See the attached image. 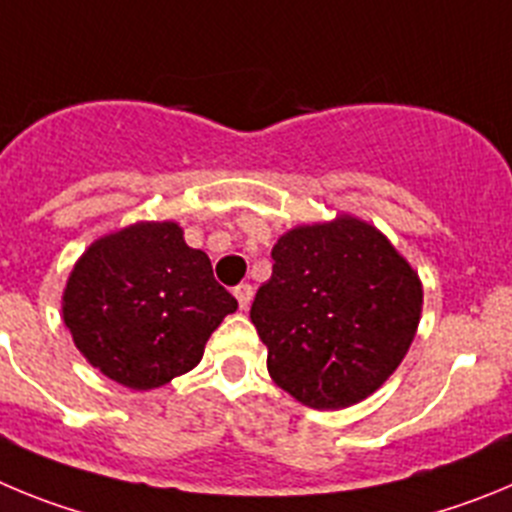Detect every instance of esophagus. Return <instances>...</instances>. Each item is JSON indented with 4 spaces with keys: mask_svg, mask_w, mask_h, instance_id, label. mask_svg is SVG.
Wrapping results in <instances>:
<instances>
[{
    "mask_svg": "<svg viewBox=\"0 0 512 512\" xmlns=\"http://www.w3.org/2000/svg\"><path fill=\"white\" fill-rule=\"evenodd\" d=\"M252 293H255V290H252L250 283H242V285H237V288H234V298H237L239 308L250 306V303H252Z\"/></svg>",
    "mask_w": 512,
    "mask_h": 512,
    "instance_id": "34e87169",
    "label": "esophagus"
}]
</instances>
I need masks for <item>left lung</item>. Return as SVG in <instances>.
<instances>
[{"label":"left lung","mask_w":512,"mask_h":512,"mask_svg":"<svg viewBox=\"0 0 512 512\" xmlns=\"http://www.w3.org/2000/svg\"><path fill=\"white\" fill-rule=\"evenodd\" d=\"M421 303V280L388 239L339 216L278 239L250 319L270 377L326 411L359 403L393 375L416 336Z\"/></svg>","instance_id":"1"}]
</instances>
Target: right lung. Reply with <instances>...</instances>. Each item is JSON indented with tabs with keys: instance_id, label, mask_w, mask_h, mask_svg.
Returning a JSON list of instances; mask_svg holds the SVG:
<instances>
[{
	"instance_id": "obj_1",
	"label": "right lung",
	"mask_w": 512,
	"mask_h": 512,
	"mask_svg": "<svg viewBox=\"0 0 512 512\" xmlns=\"http://www.w3.org/2000/svg\"><path fill=\"white\" fill-rule=\"evenodd\" d=\"M237 301L178 224H135L99 239L76 262L63 321L96 370L132 390L193 370Z\"/></svg>"
}]
</instances>
